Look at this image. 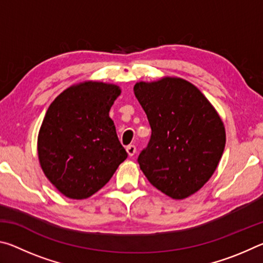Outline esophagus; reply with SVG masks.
Instances as JSON below:
<instances>
[{
	"instance_id": "34e87169",
	"label": "esophagus",
	"mask_w": 263,
	"mask_h": 263,
	"mask_svg": "<svg viewBox=\"0 0 263 263\" xmlns=\"http://www.w3.org/2000/svg\"><path fill=\"white\" fill-rule=\"evenodd\" d=\"M126 152H127L128 155H130V157H133V155H135L136 152H137L136 146H135V145H128V146H126Z\"/></svg>"
}]
</instances>
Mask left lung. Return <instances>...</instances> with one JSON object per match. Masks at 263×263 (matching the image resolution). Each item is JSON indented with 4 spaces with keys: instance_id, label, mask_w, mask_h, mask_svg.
<instances>
[{
    "instance_id": "1",
    "label": "left lung",
    "mask_w": 263,
    "mask_h": 263,
    "mask_svg": "<svg viewBox=\"0 0 263 263\" xmlns=\"http://www.w3.org/2000/svg\"><path fill=\"white\" fill-rule=\"evenodd\" d=\"M133 91L152 128L147 147L138 158L142 173L173 199L197 193L224 152L220 116L197 87L181 78L137 82Z\"/></svg>"
}]
</instances>
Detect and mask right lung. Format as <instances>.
Listing matches in <instances>:
<instances>
[{"label": "right lung", "instance_id": "add662e5", "mask_svg": "<svg viewBox=\"0 0 263 263\" xmlns=\"http://www.w3.org/2000/svg\"><path fill=\"white\" fill-rule=\"evenodd\" d=\"M121 92L117 84L84 81L48 106L38 133V159L48 181L66 197H90L127 158L109 117Z\"/></svg>", "mask_w": 263, "mask_h": 263}]
</instances>
